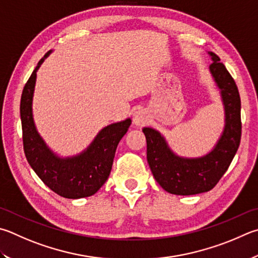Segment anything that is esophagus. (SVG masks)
Returning <instances> with one entry per match:
<instances>
[{"label":"esophagus","instance_id":"esophagus-1","mask_svg":"<svg viewBox=\"0 0 258 258\" xmlns=\"http://www.w3.org/2000/svg\"><path fill=\"white\" fill-rule=\"evenodd\" d=\"M148 121V116L144 110H138L134 113L133 123L137 126H142Z\"/></svg>","mask_w":258,"mask_h":258}]
</instances>
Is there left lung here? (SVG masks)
Masks as SVG:
<instances>
[{
  "label": "left lung",
  "instance_id": "8db88e82",
  "mask_svg": "<svg viewBox=\"0 0 258 258\" xmlns=\"http://www.w3.org/2000/svg\"><path fill=\"white\" fill-rule=\"evenodd\" d=\"M215 82L221 90L226 126L215 148L202 158H180L171 151L156 130L144 127L147 159L154 179L163 189L175 195H195L209 191L218 184L230 166L241 139L240 96L237 84L218 55L209 53Z\"/></svg>",
  "mask_w": 258,
  "mask_h": 258
}]
</instances>
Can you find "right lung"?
I'll use <instances>...</instances> for the list:
<instances>
[{"label": "right lung", "mask_w": 258, "mask_h": 258, "mask_svg": "<svg viewBox=\"0 0 258 258\" xmlns=\"http://www.w3.org/2000/svg\"><path fill=\"white\" fill-rule=\"evenodd\" d=\"M48 54L49 51L39 60L22 90L20 116L23 151L37 176L56 194L65 199L88 198L97 193L108 179L116 148L127 132L131 119L102 128L90 147L77 157L60 159L55 156L37 132L31 109L36 72Z\"/></svg>", "instance_id": "right-lung-1"}]
</instances>
